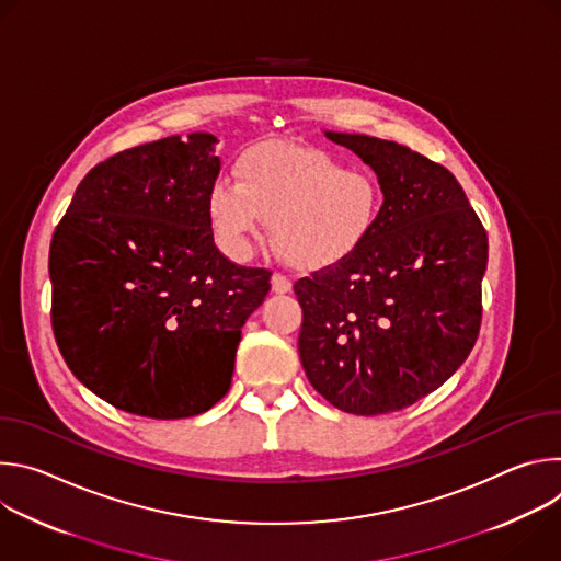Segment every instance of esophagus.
<instances>
[{
  "instance_id": "esophagus-1",
  "label": "esophagus",
  "mask_w": 561,
  "mask_h": 561,
  "mask_svg": "<svg viewBox=\"0 0 561 561\" xmlns=\"http://www.w3.org/2000/svg\"><path fill=\"white\" fill-rule=\"evenodd\" d=\"M271 284H273V290H275V293H279V295H284V293H288V290L293 288L290 279H288L286 275H282V273H275V275H273V279H271Z\"/></svg>"
}]
</instances>
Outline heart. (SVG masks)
Masks as SVG:
<instances>
[{
    "label": "heart",
    "mask_w": 561,
    "mask_h": 561,
    "mask_svg": "<svg viewBox=\"0 0 561 561\" xmlns=\"http://www.w3.org/2000/svg\"><path fill=\"white\" fill-rule=\"evenodd\" d=\"M234 175L237 182L217 180L208 191L210 226L232 257L251 253L266 219L290 264H333L364 242L381 206L368 173L310 146H255L239 157Z\"/></svg>",
    "instance_id": "obj_1"
}]
</instances>
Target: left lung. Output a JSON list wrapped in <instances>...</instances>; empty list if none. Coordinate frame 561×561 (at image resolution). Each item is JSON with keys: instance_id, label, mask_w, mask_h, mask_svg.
<instances>
[{"instance_id": "obj_1", "label": "left lung", "mask_w": 561, "mask_h": 561, "mask_svg": "<svg viewBox=\"0 0 561 561\" xmlns=\"http://www.w3.org/2000/svg\"><path fill=\"white\" fill-rule=\"evenodd\" d=\"M327 137L377 173L383 204L355 251L295 282L299 359L335 409L386 415L439 388L472 351L489 237L433 159L379 137Z\"/></svg>"}]
</instances>
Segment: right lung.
I'll list each match as a JSON object with an SVG mask.
<instances>
[{
    "instance_id": "right-lung-1",
    "label": "right lung",
    "mask_w": 561,
    "mask_h": 561,
    "mask_svg": "<svg viewBox=\"0 0 561 561\" xmlns=\"http://www.w3.org/2000/svg\"><path fill=\"white\" fill-rule=\"evenodd\" d=\"M217 139L191 133L122 150L89 171L57 224L50 322L72 375L150 420L206 413L228 392L271 271L215 247Z\"/></svg>"
}]
</instances>
